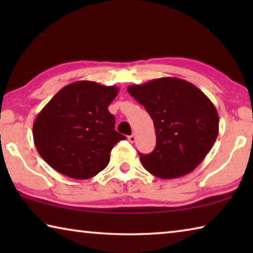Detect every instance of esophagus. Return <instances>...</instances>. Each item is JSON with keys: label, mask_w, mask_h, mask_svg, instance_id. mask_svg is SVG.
Masks as SVG:
<instances>
[{"label": "esophagus", "mask_w": 253, "mask_h": 253, "mask_svg": "<svg viewBox=\"0 0 253 253\" xmlns=\"http://www.w3.org/2000/svg\"><path fill=\"white\" fill-rule=\"evenodd\" d=\"M128 140H129L130 143H135V140H136V136H135V134H132V135H130V136H128Z\"/></svg>", "instance_id": "34e87169"}]
</instances>
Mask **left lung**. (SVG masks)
Listing matches in <instances>:
<instances>
[{"label":"left lung","mask_w":253,"mask_h":253,"mask_svg":"<svg viewBox=\"0 0 253 253\" xmlns=\"http://www.w3.org/2000/svg\"><path fill=\"white\" fill-rule=\"evenodd\" d=\"M153 119L156 147L139 160L145 169L164 179L194 170L219 134V114L212 101L186 80L164 77L127 88Z\"/></svg>","instance_id":"left-lung-1"}]
</instances>
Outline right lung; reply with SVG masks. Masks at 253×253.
Returning a JSON list of instances; mask_svg holds the SVG:
<instances>
[{
    "mask_svg": "<svg viewBox=\"0 0 253 253\" xmlns=\"http://www.w3.org/2000/svg\"><path fill=\"white\" fill-rule=\"evenodd\" d=\"M116 85L81 80L67 84L46 104L33 123L38 153L57 172L87 179L106 169L110 152L126 137L115 130L108 106Z\"/></svg>",
    "mask_w": 253,
    "mask_h": 253,
    "instance_id": "right-lung-1",
    "label": "right lung"
}]
</instances>
